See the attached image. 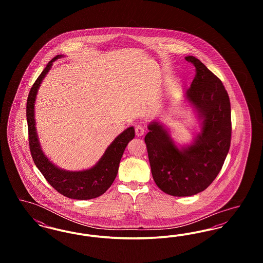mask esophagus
I'll return each mask as SVG.
<instances>
[{"label": "esophagus", "instance_id": "34e87169", "mask_svg": "<svg viewBox=\"0 0 263 263\" xmlns=\"http://www.w3.org/2000/svg\"><path fill=\"white\" fill-rule=\"evenodd\" d=\"M144 132H145V130H144V128H143L142 126H136V128H135V133H136V136H137V137L143 136V135H144Z\"/></svg>", "mask_w": 263, "mask_h": 263}]
</instances>
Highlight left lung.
<instances>
[{"instance_id": "obj_1", "label": "left lung", "mask_w": 263, "mask_h": 263, "mask_svg": "<svg viewBox=\"0 0 263 263\" xmlns=\"http://www.w3.org/2000/svg\"><path fill=\"white\" fill-rule=\"evenodd\" d=\"M196 75L185 98L200 121L192 143L177 147L166 128L158 121L148 125L145 137L153 178L158 187L173 196H191L205 190L220 173L232 135L231 103L221 80L194 56Z\"/></svg>"}]
</instances>
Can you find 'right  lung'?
<instances>
[{"instance_id":"obj_1","label":"right lung","mask_w":263,"mask_h":263,"mask_svg":"<svg viewBox=\"0 0 263 263\" xmlns=\"http://www.w3.org/2000/svg\"><path fill=\"white\" fill-rule=\"evenodd\" d=\"M62 57L63 55H57L54 57L46 65L45 69L39 75L32 88H30L26 102L29 148L33 162L52 187L68 198L88 200L102 195L111 186L118 173L119 163L126 146L135 137V130L134 127L131 126L115 138L100 161L88 170L78 172L66 171L50 162V160L44 155L38 140L34 117V103L38 88L45 76L50 71L53 62Z\"/></svg>"}]
</instances>
